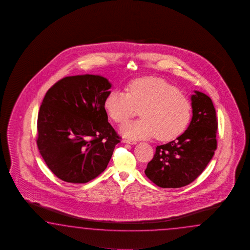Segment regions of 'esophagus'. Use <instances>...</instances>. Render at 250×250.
I'll list each match as a JSON object with an SVG mask.
<instances>
[{
  "instance_id": "esophagus-1",
  "label": "esophagus",
  "mask_w": 250,
  "mask_h": 250,
  "mask_svg": "<svg viewBox=\"0 0 250 250\" xmlns=\"http://www.w3.org/2000/svg\"><path fill=\"white\" fill-rule=\"evenodd\" d=\"M123 143H126V144H130V145H135V144H137V142L135 141V140H131V139H123Z\"/></svg>"
}]
</instances>
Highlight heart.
Segmentation results:
<instances>
[{
    "instance_id": "b5f03b06",
    "label": "heart",
    "mask_w": 250,
    "mask_h": 250,
    "mask_svg": "<svg viewBox=\"0 0 250 250\" xmlns=\"http://www.w3.org/2000/svg\"><path fill=\"white\" fill-rule=\"evenodd\" d=\"M127 91H112L104 102L108 115L118 123L141 109V120L120 127L123 136L132 139L156 136L159 140H170L184 131L191 116V104L175 86L160 79L146 78L131 82Z\"/></svg>"
}]
</instances>
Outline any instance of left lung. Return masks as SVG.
Returning <instances> with one entry per match:
<instances>
[{
	"instance_id": "8db88e82",
	"label": "left lung",
	"mask_w": 250,
	"mask_h": 250,
	"mask_svg": "<svg viewBox=\"0 0 250 250\" xmlns=\"http://www.w3.org/2000/svg\"><path fill=\"white\" fill-rule=\"evenodd\" d=\"M192 119L180 137L157 146L146 175L161 188H181L195 181L206 169L217 147V118L209 96L194 91Z\"/></svg>"
}]
</instances>
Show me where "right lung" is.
<instances>
[{
  "label": "right lung",
  "instance_id": "right-lung-1",
  "mask_svg": "<svg viewBox=\"0 0 250 250\" xmlns=\"http://www.w3.org/2000/svg\"><path fill=\"white\" fill-rule=\"evenodd\" d=\"M112 83L77 75L47 91L38 117V150L48 168L69 183H86L106 169L121 138L104 108Z\"/></svg>",
  "mask_w": 250,
  "mask_h": 250
}]
</instances>
